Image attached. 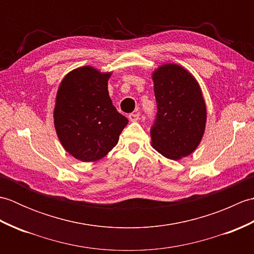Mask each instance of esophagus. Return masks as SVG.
<instances>
[{
  "label": "esophagus",
  "mask_w": 254,
  "mask_h": 254,
  "mask_svg": "<svg viewBox=\"0 0 254 254\" xmlns=\"http://www.w3.org/2000/svg\"><path fill=\"white\" fill-rule=\"evenodd\" d=\"M138 119H139V113L138 112L130 113V115H128V120H130L131 122H136Z\"/></svg>",
  "instance_id": "1"
}]
</instances>
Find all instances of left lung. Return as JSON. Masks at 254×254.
I'll use <instances>...</instances> for the list:
<instances>
[{"instance_id":"1","label":"left lung","mask_w":254,"mask_h":254,"mask_svg":"<svg viewBox=\"0 0 254 254\" xmlns=\"http://www.w3.org/2000/svg\"><path fill=\"white\" fill-rule=\"evenodd\" d=\"M157 116L150 130L152 146L166 158L191 155L202 141L206 105L193 75L176 63H166L152 74Z\"/></svg>"}]
</instances>
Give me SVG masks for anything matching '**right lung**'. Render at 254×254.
I'll use <instances>...</instances> for the list:
<instances>
[{
    "instance_id": "add662e5",
    "label": "right lung",
    "mask_w": 254,
    "mask_h": 254,
    "mask_svg": "<svg viewBox=\"0 0 254 254\" xmlns=\"http://www.w3.org/2000/svg\"><path fill=\"white\" fill-rule=\"evenodd\" d=\"M111 74L90 65L74 68L57 91L53 122L59 141L69 155L85 163L105 157L128 122L110 99Z\"/></svg>"
}]
</instances>
